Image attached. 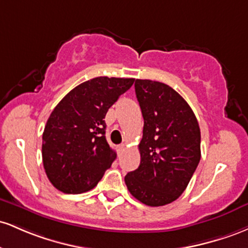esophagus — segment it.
<instances>
[{
  "mask_svg": "<svg viewBox=\"0 0 248 248\" xmlns=\"http://www.w3.org/2000/svg\"><path fill=\"white\" fill-rule=\"evenodd\" d=\"M117 151H118V155H122L125 151V145L124 144H121V145L117 146Z\"/></svg>",
  "mask_w": 248,
  "mask_h": 248,
  "instance_id": "esophagus-1",
  "label": "esophagus"
}]
</instances>
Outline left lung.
Listing matches in <instances>:
<instances>
[{"mask_svg":"<svg viewBox=\"0 0 248 248\" xmlns=\"http://www.w3.org/2000/svg\"><path fill=\"white\" fill-rule=\"evenodd\" d=\"M135 90L144 118L140 164L125 176V184L143 204L163 206L179 198L198 166L199 124L187 102L169 85L136 79Z\"/></svg>","mask_w":248,"mask_h":248,"instance_id":"8db88e82","label":"left lung"}]
</instances>
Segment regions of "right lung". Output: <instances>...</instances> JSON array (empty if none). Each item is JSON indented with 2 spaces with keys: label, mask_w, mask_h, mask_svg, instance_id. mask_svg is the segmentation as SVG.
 Returning a JSON list of instances; mask_svg holds the SVG:
<instances>
[{
  "label": "right lung",
  "mask_w": 248,
  "mask_h": 248,
  "mask_svg": "<svg viewBox=\"0 0 248 248\" xmlns=\"http://www.w3.org/2000/svg\"><path fill=\"white\" fill-rule=\"evenodd\" d=\"M133 82L96 77L72 89L52 110L42 137V158L57 190L68 194L91 190L116 159L105 138L104 118Z\"/></svg>",
  "instance_id": "obj_1"
}]
</instances>
